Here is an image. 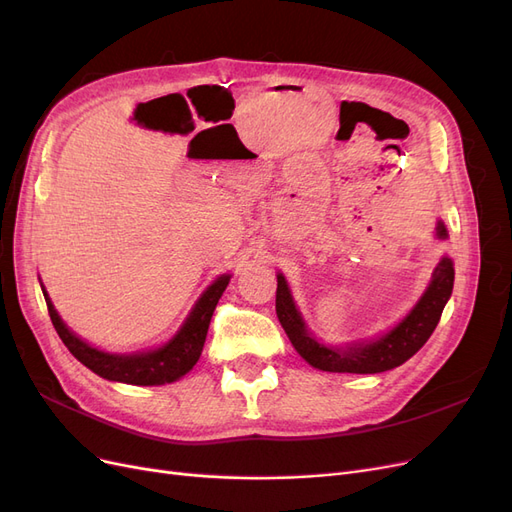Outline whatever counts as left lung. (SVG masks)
Wrapping results in <instances>:
<instances>
[{
    "label": "left lung",
    "mask_w": 512,
    "mask_h": 512,
    "mask_svg": "<svg viewBox=\"0 0 512 512\" xmlns=\"http://www.w3.org/2000/svg\"><path fill=\"white\" fill-rule=\"evenodd\" d=\"M455 282L453 260L444 256L433 269L431 282L423 297L410 309V314L401 320L395 329L384 333L371 342H356L346 348L324 346L307 331L301 312L294 305L288 282L282 273H277L275 312L282 327L303 359L322 371H339V374H380L406 363L412 354L425 346L433 329L438 327L442 309L451 299Z\"/></svg>",
    "instance_id": "left-lung-1"
}]
</instances>
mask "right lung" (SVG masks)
Here are the masks:
<instances>
[{"label":"right lung","instance_id":"obj_1","mask_svg":"<svg viewBox=\"0 0 512 512\" xmlns=\"http://www.w3.org/2000/svg\"><path fill=\"white\" fill-rule=\"evenodd\" d=\"M228 282H230V275H220L218 280L200 294V299L192 307L190 316L185 318L183 327L168 344L156 350H143V352H132V354H111V352L89 346L81 337H76L66 327L64 320L59 318L44 286H42V294H44L46 307H49L53 327L61 337V342L66 344V348L85 367H89L94 374L113 382L153 386V384L175 382L181 376L188 374V371L196 365V361L200 359V352H203V346H205L215 305H218Z\"/></svg>","mask_w":512,"mask_h":512}]
</instances>
